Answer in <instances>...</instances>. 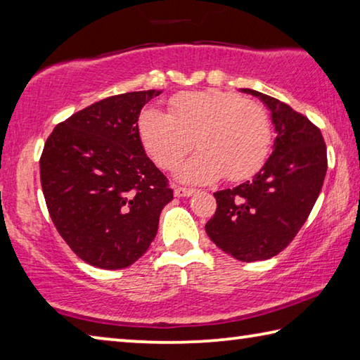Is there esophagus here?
Segmentation results:
<instances>
[{
  "instance_id": "esophagus-1",
  "label": "esophagus",
  "mask_w": 360,
  "mask_h": 360,
  "mask_svg": "<svg viewBox=\"0 0 360 360\" xmlns=\"http://www.w3.org/2000/svg\"><path fill=\"white\" fill-rule=\"evenodd\" d=\"M195 193V188H186V187H174V197H192Z\"/></svg>"
}]
</instances>
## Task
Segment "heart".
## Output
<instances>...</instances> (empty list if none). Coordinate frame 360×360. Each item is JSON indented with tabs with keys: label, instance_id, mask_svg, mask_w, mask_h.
Segmentation results:
<instances>
[{
	"label": "heart",
	"instance_id": "obj_1",
	"mask_svg": "<svg viewBox=\"0 0 360 360\" xmlns=\"http://www.w3.org/2000/svg\"><path fill=\"white\" fill-rule=\"evenodd\" d=\"M144 150L163 169H174L192 148L200 149L179 168L187 184L251 178L271 148V125L259 103L210 89L184 92L168 101V114L149 108L138 117Z\"/></svg>",
	"mask_w": 360,
	"mask_h": 360
}]
</instances>
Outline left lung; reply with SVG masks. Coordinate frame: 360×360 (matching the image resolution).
Returning a JSON list of instances; mask_svg holds the SVG:
<instances>
[{
  "instance_id": "1",
  "label": "left lung",
  "mask_w": 360,
  "mask_h": 360,
  "mask_svg": "<svg viewBox=\"0 0 360 360\" xmlns=\"http://www.w3.org/2000/svg\"><path fill=\"white\" fill-rule=\"evenodd\" d=\"M270 109L276 139L251 181L214 193L217 208L205 225L211 241L241 262L270 259L295 238L324 184L327 149L321 130L285 103L252 89Z\"/></svg>"
}]
</instances>
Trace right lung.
Returning a JSON list of instances; mask_svg holds the SVG:
<instances>
[{
	"mask_svg": "<svg viewBox=\"0 0 360 360\" xmlns=\"http://www.w3.org/2000/svg\"><path fill=\"white\" fill-rule=\"evenodd\" d=\"M160 90L109 96L58 124L39 169L49 214L72 252L87 264L119 270L154 241L168 179L146 155L138 117Z\"/></svg>",
	"mask_w": 360,
	"mask_h": 360,
	"instance_id": "add662e5",
	"label": "right lung"
}]
</instances>
